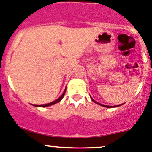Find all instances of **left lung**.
<instances>
[{
  "label": "left lung",
  "mask_w": 152,
  "mask_h": 152,
  "mask_svg": "<svg viewBox=\"0 0 152 152\" xmlns=\"http://www.w3.org/2000/svg\"><path fill=\"white\" fill-rule=\"evenodd\" d=\"M90 98H91L92 101H93V102H94V103H96V104H99V105L102 106V107H107V108H113V107H120V106H121L122 104H121L116 105V106H107V105H104V104H100V103H99V102H96V101H95L94 99H92V97H90Z\"/></svg>",
  "instance_id": "left-lung-1"
}]
</instances>
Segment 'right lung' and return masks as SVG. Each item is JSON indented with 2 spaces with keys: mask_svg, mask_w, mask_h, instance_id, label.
Masks as SVG:
<instances>
[{
  "mask_svg": "<svg viewBox=\"0 0 152 152\" xmlns=\"http://www.w3.org/2000/svg\"><path fill=\"white\" fill-rule=\"evenodd\" d=\"M65 92H66V88L65 89V90H64L63 93H62V96H60V97L58 98V99H56V100H55V101H53V102H50V103L45 104H40V105H38V104H32V105L34 106V107H49V106H51V105L54 104L58 103V102H60L61 100H62V98H63V97H64V96H65Z\"/></svg>",
  "mask_w": 152,
  "mask_h": 152,
  "instance_id": "obj_1",
  "label": "right lung"
}]
</instances>
